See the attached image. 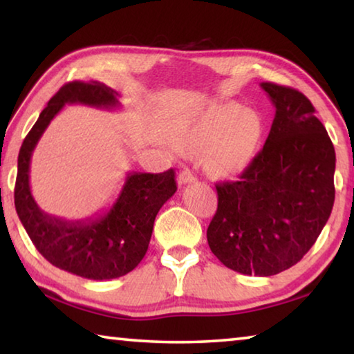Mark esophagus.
Segmentation results:
<instances>
[{
  "label": "esophagus",
  "mask_w": 354,
  "mask_h": 354,
  "mask_svg": "<svg viewBox=\"0 0 354 354\" xmlns=\"http://www.w3.org/2000/svg\"><path fill=\"white\" fill-rule=\"evenodd\" d=\"M196 181V176L192 173L189 169H184L181 173L178 175V184L183 185V184H190V183H195Z\"/></svg>",
  "instance_id": "esophagus-1"
}]
</instances>
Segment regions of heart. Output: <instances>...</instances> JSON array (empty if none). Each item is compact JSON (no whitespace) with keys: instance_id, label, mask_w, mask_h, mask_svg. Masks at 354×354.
<instances>
[{"instance_id":"heart-1","label":"heart","mask_w":354,"mask_h":354,"mask_svg":"<svg viewBox=\"0 0 354 354\" xmlns=\"http://www.w3.org/2000/svg\"><path fill=\"white\" fill-rule=\"evenodd\" d=\"M263 136L259 112L230 101L212 106L183 128L179 145L185 149L207 148L205 165L211 175L231 178L254 159Z\"/></svg>"}]
</instances>
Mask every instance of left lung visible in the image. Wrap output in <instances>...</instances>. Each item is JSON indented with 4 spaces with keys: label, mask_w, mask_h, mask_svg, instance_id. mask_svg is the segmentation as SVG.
<instances>
[{
    "label": "left lung",
    "mask_w": 354,
    "mask_h": 354,
    "mask_svg": "<svg viewBox=\"0 0 354 354\" xmlns=\"http://www.w3.org/2000/svg\"><path fill=\"white\" fill-rule=\"evenodd\" d=\"M261 87L274 106L270 134L239 181L215 185L207 243L231 270L272 277L295 266L326 225L335 153L301 92L273 82Z\"/></svg>",
    "instance_id": "8db88e82"
}]
</instances>
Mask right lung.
I'll return each instance as SVG.
<instances>
[{"label":"right lung","instance_id":"1","mask_svg":"<svg viewBox=\"0 0 354 354\" xmlns=\"http://www.w3.org/2000/svg\"><path fill=\"white\" fill-rule=\"evenodd\" d=\"M113 109L118 93L101 82L73 81L61 87L23 140L15 181V209L39 253L61 270L104 281L139 266L148 250L154 218L176 192L175 171L128 173L117 200L103 214L86 220H64L41 211L29 185L31 158L48 124L65 104Z\"/></svg>","mask_w":354,"mask_h":354}]
</instances>
